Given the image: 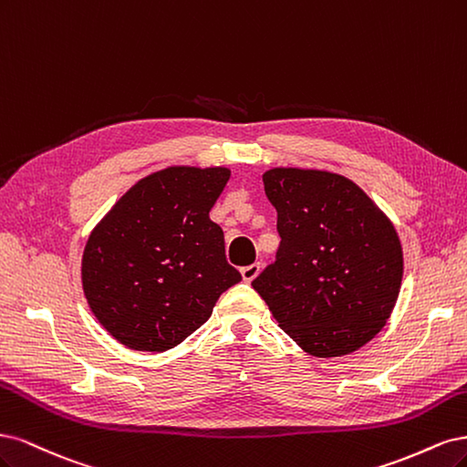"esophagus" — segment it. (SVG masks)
Returning <instances> with one entry per match:
<instances>
[{
    "mask_svg": "<svg viewBox=\"0 0 467 467\" xmlns=\"http://www.w3.org/2000/svg\"><path fill=\"white\" fill-rule=\"evenodd\" d=\"M260 267H262L260 262H258V264H250V265L240 269V274H243V279H244V281H252V279H255V275L260 274Z\"/></svg>",
    "mask_w": 467,
    "mask_h": 467,
    "instance_id": "1",
    "label": "esophagus"
}]
</instances>
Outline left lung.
Returning <instances> with one entry per match:
<instances>
[{
  "label": "left lung",
  "mask_w": 467,
  "mask_h": 467,
  "mask_svg": "<svg viewBox=\"0 0 467 467\" xmlns=\"http://www.w3.org/2000/svg\"><path fill=\"white\" fill-rule=\"evenodd\" d=\"M264 188L281 243L252 287L306 353L341 357L363 348L386 326L401 287L392 221L341 174L272 169Z\"/></svg>",
  "instance_id": "obj_1"
}]
</instances>
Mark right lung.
Returning a JSON list of instances; mask_svg holds the SVG:
<instances>
[{
    "label": "right lung",
    "mask_w": 467,
    "mask_h": 467,
    "mask_svg": "<svg viewBox=\"0 0 467 467\" xmlns=\"http://www.w3.org/2000/svg\"><path fill=\"white\" fill-rule=\"evenodd\" d=\"M231 171L169 167L141 178L87 240L83 293L102 327L135 351H167L207 322L238 274L209 219Z\"/></svg>",
    "instance_id": "right-lung-1"
}]
</instances>
